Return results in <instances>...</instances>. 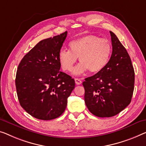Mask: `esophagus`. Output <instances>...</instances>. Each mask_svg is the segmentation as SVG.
<instances>
[{
  "instance_id": "obj_1",
  "label": "esophagus",
  "mask_w": 146,
  "mask_h": 146,
  "mask_svg": "<svg viewBox=\"0 0 146 146\" xmlns=\"http://www.w3.org/2000/svg\"><path fill=\"white\" fill-rule=\"evenodd\" d=\"M75 81L76 84H77V85H79V84L82 83L81 80L79 79H77V78H75Z\"/></svg>"
}]
</instances>
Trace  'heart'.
<instances>
[{"label": "heart", "mask_w": 146, "mask_h": 146, "mask_svg": "<svg viewBox=\"0 0 146 146\" xmlns=\"http://www.w3.org/2000/svg\"><path fill=\"white\" fill-rule=\"evenodd\" d=\"M70 50L62 49L58 54V60L62 69L71 72L79 58L81 62L74 70L79 75L89 70L91 73H98L107 66L112 52L111 43L108 39L95 35H88L71 41Z\"/></svg>", "instance_id": "obj_1"}]
</instances>
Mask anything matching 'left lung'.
I'll return each mask as SVG.
<instances>
[{
  "instance_id": "left-lung-1",
  "label": "left lung",
  "mask_w": 146,
  "mask_h": 146,
  "mask_svg": "<svg viewBox=\"0 0 146 146\" xmlns=\"http://www.w3.org/2000/svg\"><path fill=\"white\" fill-rule=\"evenodd\" d=\"M112 54L107 66L82 82L88 110L99 117H111L129 105L133 94L134 71L127 50L110 31Z\"/></svg>"
}]
</instances>
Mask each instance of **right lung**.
I'll return each mask as SVG.
<instances>
[{
  "mask_svg": "<svg viewBox=\"0 0 146 146\" xmlns=\"http://www.w3.org/2000/svg\"><path fill=\"white\" fill-rule=\"evenodd\" d=\"M67 34L40 41L17 67L15 82L19 104L35 118L47 121L60 117L75 88V80L60 71L58 54Z\"/></svg>",
  "mask_w": 146,
  "mask_h": 146,
  "instance_id": "obj_1",
  "label": "right lung"
}]
</instances>
